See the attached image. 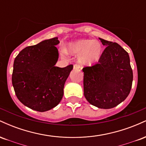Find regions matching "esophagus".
Here are the masks:
<instances>
[{"label": "esophagus", "mask_w": 146, "mask_h": 146, "mask_svg": "<svg viewBox=\"0 0 146 146\" xmlns=\"http://www.w3.org/2000/svg\"><path fill=\"white\" fill-rule=\"evenodd\" d=\"M73 69L81 70V66H80V65L78 64H74V66H73Z\"/></svg>", "instance_id": "esophagus-1"}]
</instances>
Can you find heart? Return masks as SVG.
Returning <instances> with one entry per match:
<instances>
[{
  "instance_id": "heart-1",
  "label": "heart",
  "mask_w": 146,
  "mask_h": 146,
  "mask_svg": "<svg viewBox=\"0 0 146 146\" xmlns=\"http://www.w3.org/2000/svg\"><path fill=\"white\" fill-rule=\"evenodd\" d=\"M67 51L71 54L79 55L78 59L83 64L90 65L100 59L103 48L98 40L83 39L69 43Z\"/></svg>"
}]
</instances>
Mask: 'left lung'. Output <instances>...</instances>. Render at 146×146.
Masks as SVG:
<instances>
[{"label":"left lung","mask_w":146,"mask_h":146,"mask_svg":"<svg viewBox=\"0 0 146 146\" xmlns=\"http://www.w3.org/2000/svg\"><path fill=\"white\" fill-rule=\"evenodd\" d=\"M100 40L106 47L98 64L82 69L84 95L90 104L109 109L128 96L133 73L128 53L116 42Z\"/></svg>","instance_id":"left-lung-1"}]
</instances>
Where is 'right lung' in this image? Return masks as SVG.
Returning <instances> with one entry per match:
<instances>
[{
    "label": "right lung",
    "mask_w": 146,
    "mask_h": 146,
    "mask_svg": "<svg viewBox=\"0 0 146 146\" xmlns=\"http://www.w3.org/2000/svg\"><path fill=\"white\" fill-rule=\"evenodd\" d=\"M58 38L44 40L25 48L15 58L12 85L19 101L31 109L47 111L56 107L64 94L72 64L55 66L59 53Z\"/></svg>",
    "instance_id": "right-lung-1"
}]
</instances>
